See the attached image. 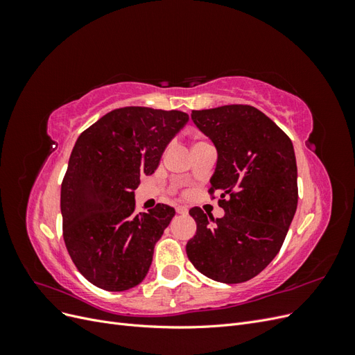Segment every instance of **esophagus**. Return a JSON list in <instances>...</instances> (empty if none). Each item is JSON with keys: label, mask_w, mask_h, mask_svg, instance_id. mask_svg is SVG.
I'll return each instance as SVG.
<instances>
[{"label": "esophagus", "mask_w": 355, "mask_h": 355, "mask_svg": "<svg viewBox=\"0 0 355 355\" xmlns=\"http://www.w3.org/2000/svg\"><path fill=\"white\" fill-rule=\"evenodd\" d=\"M176 211L179 214H188V207H185V206H176Z\"/></svg>", "instance_id": "esophagus-1"}]
</instances>
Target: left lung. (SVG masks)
Segmentation results:
<instances>
[{"mask_svg": "<svg viewBox=\"0 0 355 355\" xmlns=\"http://www.w3.org/2000/svg\"><path fill=\"white\" fill-rule=\"evenodd\" d=\"M218 149L209 194L219 192L225 216L200 207L189 214L197 232L187 244L191 263L214 282L256 277L280 252L297 207V167L290 137L250 105L192 111Z\"/></svg>", "mask_w": 355, "mask_h": 355, "instance_id": "left-lung-1", "label": "left lung"}]
</instances>
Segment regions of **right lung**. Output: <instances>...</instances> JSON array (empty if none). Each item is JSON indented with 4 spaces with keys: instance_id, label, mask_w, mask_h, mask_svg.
<instances>
[{
    "instance_id": "obj_1",
    "label": "right lung",
    "mask_w": 355,
    "mask_h": 355,
    "mask_svg": "<svg viewBox=\"0 0 355 355\" xmlns=\"http://www.w3.org/2000/svg\"><path fill=\"white\" fill-rule=\"evenodd\" d=\"M188 120L182 111L125 106L77 139L60 189L63 240L73 265L96 287L124 292L148 274L175 209L159 202L136 213L135 191Z\"/></svg>"
}]
</instances>
